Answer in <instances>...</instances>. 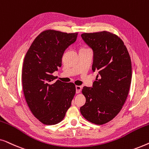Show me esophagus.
<instances>
[{"instance_id":"obj_1","label":"esophagus","mask_w":149,"mask_h":149,"mask_svg":"<svg viewBox=\"0 0 149 149\" xmlns=\"http://www.w3.org/2000/svg\"><path fill=\"white\" fill-rule=\"evenodd\" d=\"M81 89H82V87L80 86V85H76V93H81Z\"/></svg>"}]
</instances>
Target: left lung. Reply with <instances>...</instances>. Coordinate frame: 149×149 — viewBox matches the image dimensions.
Wrapping results in <instances>:
<instances>
[{"label": "left lung", "instance_id": "1", "mask_svg": "<svg viewBox=\"0 0 149 149\" xmlns=\"http://www.w3.org/2000/svg\"><path fill=\"white\" fill-rule=\"evenodd\" d=\"M81 37L93 51L92 70L98 71L92 87H84L86 102L81 107L87 121L103 125L123 108L132 82V62L123 40L107 31L83 33Z\"/></svg>", "mask_w": 149, "mask_h": 149}]
</instances>
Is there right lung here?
<instances>
[{"label": "right lung", "mask_w": 149, "mask_h": 149, "mask_svg": "<svg viewBox=\"0 0 149 149\" xmlns=\"http://www.w3.org/2000/svg\"><path fill=\"white\" fill-rule=\"evenodd\" d=\"M78 32L44 30L28 49L22 68L24 97L34 117L45 125L64 119L76 93L73 83L53 82V75L62 66L64 51L77 40Z\"/></svg>", "instance_id": "right-lung-1"}]
</instances>
